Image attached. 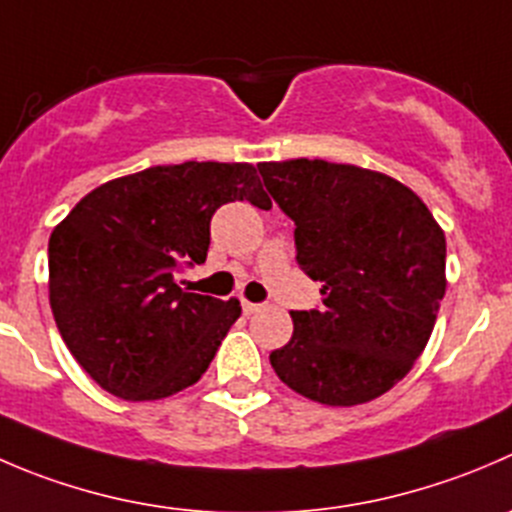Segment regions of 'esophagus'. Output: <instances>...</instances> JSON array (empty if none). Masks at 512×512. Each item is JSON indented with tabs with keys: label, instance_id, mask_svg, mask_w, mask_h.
<instances>
[{
	"label": "esophagus",
	"instance_id": "1",
	"mask_svg": "<svg viewBox=\"0 0 512 512\" xmlns=\"http://www.w3.org/2000/svg\"><path fill=\"white\" fill-rule=\"evenodd\" d=\"M262 307L265 305H260V302H250V300H242V310L247 312V315H255V312H260Z\"/></svg>",
	"mask_w": 512,
	"mask_h": 512
}]
</instances>
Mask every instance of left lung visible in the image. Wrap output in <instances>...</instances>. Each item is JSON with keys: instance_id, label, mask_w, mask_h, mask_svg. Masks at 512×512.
<instances>
[{"instance_id": "left-lung-1", "label": "left lung", "mask_w": 512, "mask_h": 512, "mask_svg": "<svg viewBox=\"0 0 512 512\" xmlns=\"http://www.w3.org/2000/svg\"><path fill=\"white\" fill-rule=\"evenodd\" d=\"M295 220L297 262L322 282V307L290 312L292 337L270 352L277 377L332 408L395 388L430 340L445 295V232L410 187L325 160L257 165Z\"/></svg>"}]
</instances>
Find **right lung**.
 Wrapping results in <instances>:
<instances>
[{"instance_id":"right-lung-1","label":"right lung","mask_w":512,"mask_h":512,"mask_svg":"<svg viewBox=\"0 0 512 512\" xmlns=\"http://www.w3.org/2000/svg\"><path fill=\"white\" fill-rule=\"evenodd\" d=\"M272 207L250 162H182L109 180L49 237V305L64 345L99 388L162 400L190 388L242 315L177 285L205 262L210 220L225 202Z\"/></svg>"}]
</instances>
